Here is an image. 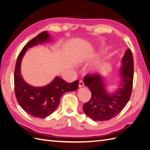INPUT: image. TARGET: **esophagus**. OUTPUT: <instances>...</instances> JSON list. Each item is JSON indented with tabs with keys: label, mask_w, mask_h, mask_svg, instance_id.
Listing matches in <instances>:
<instances>
[{
	"label": "esophagus",
	"mask_w": 150,
	"mask_h": 150,
	"mask_svg": "<svg viewBox=\"0 0 150 150\" xmlns=\"http://www.w3.org/2000/svg\"><path fill=\"white\" fill-rule=\"evenodd\" d=\"M84 82L82 81V80H80L79 81V88H81L83 87V86H84Z\"/></svg>",
	"instance_id": "1"
}]
</instances>
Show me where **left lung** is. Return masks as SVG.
Here are the masks:
<instances>
[{
  "instance_id": "1",
  "label": "left lung",
  "mask_w": 150,
  "mask_h": 150,
  "mask_svg": "<svg viewBox=\"0 0 150 150\" xmlns=\"http://www.w3.org/2000/svg\"><path fill=\"white\" fill-rule=\"evenodd\" d=\"M118 88L110 92L104 77L99 73L86 75L84 83L91 93L90 100L83 105L85 114L95 121L110 120L117 116L128 103L133 80V57L131 50L121 60Z\"/></svg>"
}]
</instances>
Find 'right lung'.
Instances as JSON below:
<instances>
[{"mask_svg":"<svg viewBox=\"0 0 150 150\" xmlns=\"http://www.w3.org/2000/svg\"><path fill=\"white\" fill-rule=\"evenodd\" d=\"M51 40L47 31L42 32L30 40L22 49L15 67L14 89L18 103L28 114L39 118L51 115L57 108L62 95L66 92L74 91L79 86L78 80L69 83L58 76L49 84L41 87L31 86L23 79L21 72V62L28 49L39 44L51 42Z\"/></svg>","mask_w":150,"mask_h":150,"instance_id":"obj_1","label":"right lung"}]
</instances>
